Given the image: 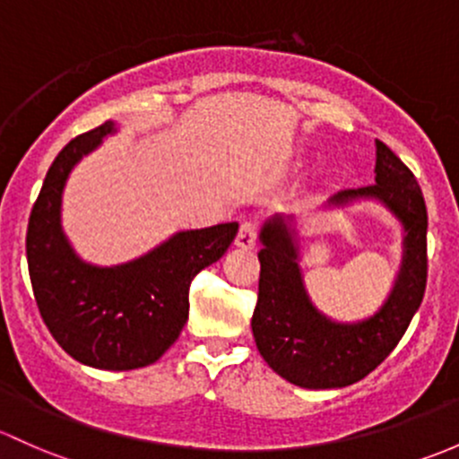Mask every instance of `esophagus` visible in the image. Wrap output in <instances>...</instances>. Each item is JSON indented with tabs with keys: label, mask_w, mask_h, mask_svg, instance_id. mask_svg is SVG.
<instances>
[{
	"label": "esophagus",
	"mask_w": 459,
	"mask_h": 459,
	"mask_svg": "<svg viewBox=\"0 0 459 459\" xmlns=\"http://www.w3.org/2000/svg\"><path fill=\"white\" fill-rule=\"evenodd\" d=\"M257 235H259L257 221L248 220L239 226V233H238V239H235V244H238L239 248H255V244H257Z\"/></svg>",
	"instance_id": "34e87169"
}]
</instances>
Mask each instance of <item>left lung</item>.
I'll return each instance as SVG.
<instances>
[{"label": "left lung", "instance_id": "8db88e82", "mask_svg": "<svg viewBox=\"0 0 459 459\" xmlns=\"http://www.w3.org/2000/svg\"><path fill=\"white\" fill-rule=\"evenodd\" d=\"M376 185L332 197L343 204L376 197L404 226V259L383 310L368 321L341 325L316 310L303 288L297 248L281 220L262 230L259 292L253 336L259 354L288 383L306 389H336L359 383L394 351L420 307L427 288V204L416 176L385 143L376 141Z\"/></svg>", "mask_w": 459, "mask_h": 459}]
</instances>
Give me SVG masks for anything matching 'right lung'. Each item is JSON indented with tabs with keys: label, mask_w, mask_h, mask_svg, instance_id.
Returning a JSON list of instances; mask_svg holds the SVG:
<instances>
[{
	"label": "right lung",
	"mask_w": 459,
	"mask_h": 459,
	"mask_svg": "<svg viewBox=\"0 0 459 459\" xmlns=\"http://www.w3.org/2000/svg\"><path fill=\"white\" fill-rule=\"evenodd\" d=\"M112 132L108 120L55 158L28 220L26 257L39 315L56 343L90 368L125 371L156 363L176 343L193 277L229 250L239 226L185 230L125 266L81 262L61 230V191L72 167Z\"/></svg>",
	"instance_id": "right-lung-1"
}]
</instances>
